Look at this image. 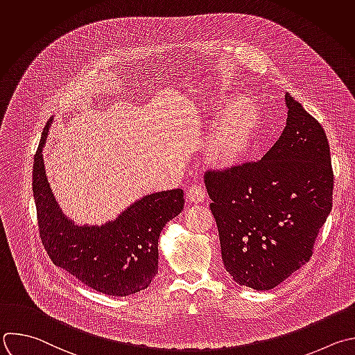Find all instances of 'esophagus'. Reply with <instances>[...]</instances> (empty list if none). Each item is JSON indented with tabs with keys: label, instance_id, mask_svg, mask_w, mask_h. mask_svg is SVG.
<instances>
[{
	"label": "esophagus",
	"instance_id": "esophagus-1",
	"mask_svg": "<svg viewBox=\"0 0 355 355\" xmlns=\"http://www.w3.org/2000/svg\"><path fill=\"white\" fill-rule=\"evenodd\" d=\"M187 198L191 202H203L206 199V192L200 185H192L188 192H187Z\"/></svg>",
	"mask_w": 355,
	"mask_h": 355
}]
</instances>
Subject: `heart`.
<instances>
[{
    "mask_svg": "<svg viewBox=\"0 0 355 355\" xmlns=\"http://www.w3.org/2000/svg\"><path fill=\"white\" fill-rule=\"evenodd\" d=\"M257 123V112L247 101H237L224 116L216 132L211 152L221 162H228L247 146Z\"/></svg>",
    "mask_w": 355,
    "mask_h": 355,
    "instance_id": "b5f03b06",
    "label": "heart"
}]
</instances>
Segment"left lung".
I'll return each instance as SVG.
<instances>
[{"mask_svg":"<svg viewBox=\"0 0 355 355\" xmlns=\"http://www.w3.org/2000/svg\"><path fill=\"white\" fill-rule=\"evenodd\" d=\"M284 97L286 127L261 160L205 173L224 268L254 290L279 286L309 261L333 202L326 134Z\"/></svg>","mask_w":355,"mask_h":355,"instance_id":"8db88e82","label":"left lung"}]
</instances>
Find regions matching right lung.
Returning <instances> with one entry per match:
<instances>
[{
    "label": "right lung",
    "mask_w": 355,
    "mask_h": 355,
    "mask_svg": "<svg viewBox=\"0 0 355 355\" xmlns=\"http://www.w3.org/2000/svg\"><path fill=\"white\" fill-rule=\"evenodd\" d=\"M49 125L35 155L33 196L40 240L50 259L107 295L125 297L148 288L159 268L160 232L184 209L182 189L146 195L103 225H75L62 214L46 177L42 152Z\"/></svg>",
    "instance_id": "obj_1"
}]
</instances>
